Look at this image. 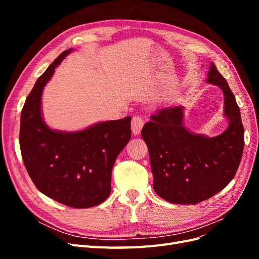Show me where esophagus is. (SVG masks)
I'll list each match as a JSON object with an SVG mask.
<instances>
[{
  "instance_id": "esophagus-1",
  "label": "esophagus",
  "mask_w": 259,
  "mask_h": 259,
  "mask_svg": "<svg viewBox=\"0 0 259 259\" xmlns=\"http://www.w3.org/2000/svg\"><path fill=\"white\" fill-rule=\"evenodd\" d=\"M144 126V120L140 116H134L132 120V132L135 136L139 135Z\"/></svg>"
}]
</instances>
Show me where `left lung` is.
I'll return each mask as SVG.
<instances>
[{
	"instance_id": "obj_1",
	"label": "left lung",
	"mask_w": 259,
	"mask_h": 259,
	"mask_svg": "<svg viewBox=\"0 0 259 259\" xmlns=\"http://www.w3.org/2000/svg\"><path fill=\"white\" fill-rule=\"evenodd\" d=\"M206 82L224 93V115L229 124L221 135L207 137L190 132L184 125L182 106L160 109L142 131L153 189L160 198L176 204H197L222 191L236 175L244 148L240 108L213 62Z\"/></svg>"
}]
</instances>
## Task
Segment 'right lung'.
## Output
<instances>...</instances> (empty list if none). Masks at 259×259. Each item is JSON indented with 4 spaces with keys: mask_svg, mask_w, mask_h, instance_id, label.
Segmentation results:
<instances>
[{
    "mask_svg": "<svg viewBox=\"0 0 259 259\" xmlns=\"http://www.w3.org/2000/svg\"><path fill=\"white\" fill-rule=\"evenodd\" d=\"M62 52L36 80L23 105L19 144L23 163L35 187L61 204L88 208L111 191L117 155L131 139V116L99 122L77 132L52 130L43 120L42 93L68 54Z\"/></svg>",
    "mask_w": 259,
    "mask_h": 259,
    "instance_id": "add662e5",
    "label": "right lung"
}]
</instances>
